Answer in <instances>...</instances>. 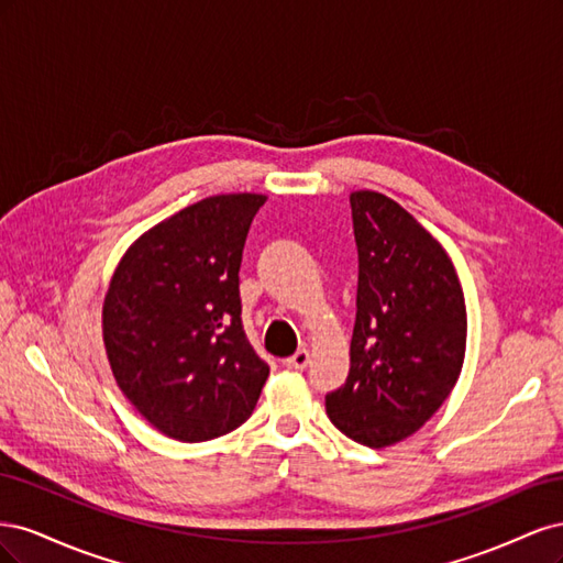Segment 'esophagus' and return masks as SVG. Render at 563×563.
Instances as JSON below:
<instances>
[{"label":"esophagus","instance_id":"obj_1","mask_svg":"<svg viewBox=\"0 0 563 563\" xmlns=\"http://www.w3.org/2000/svg\"><path fill=\"white\" fill-rule=\"evenodd\" d=\"M286 368H294V371H302L305 366L310 364V350H298L294 356H286L282 362Z\"/></svg>","mask_w":563,"mask_h":563}]
</instances>
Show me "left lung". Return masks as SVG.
Instances as JSON below:
<instances>
[{
	"label": "left lung",
	"instance_id": "1",
	"mask_svg": "<svg viewBox=\"0 0 563 563\" xmlns=\"http://www.w3.org/2000/svg\"><path fill=\"white\" fill-rule=\"evenodd\" d=\"M360 253L350 373L327 413L356 444L385 449L418 432L451 395L465 362L467 310L455 267L395 199L350 195Z\"/></svg>",
	"mask_w": 563,
	"mask_h": 563
}]
</instances>
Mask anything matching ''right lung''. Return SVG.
Listing matches in <instances>:
<instances>
[{
	"mask_svg": "<svg viewBox=\"0 0 563 563\" xmlns=\"http://www.w3.org/2000/svg\"><path fill=\"white\" fill-rule=\"evenodd\" d=\"M265 195L207 197L119 261L103 302L112 376L152 428L197 444L240 428L269 366L242 327L240 265Z\"/></svg>",
	"mask_w": 563,
	"mask_h": 563,
	"instance_id": "obj_1",
	"label": "right lung"
}]
</instances>
